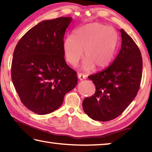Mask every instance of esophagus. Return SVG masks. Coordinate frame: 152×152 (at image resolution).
<instances>
[{"instance_id": "esophagus-1", "label": "esophagus", "mask_w": 152, "mask_h": 152, "mask_svg": "<svg viewBox=\"0 0 152 152\" xmlns=\"http://www.w3.org/2000/svg\"><path fill=\"white\" fill-rule=\"evenodd\" d=\"M78 77H79V79H80V80H83V79H85L86 78V76L83 73H78Z\"/></svg>"}]
</instances>
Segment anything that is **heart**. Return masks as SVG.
I'll return each mask as SVG.
<instances>
[{"mask_svg":"<svg viewBox=\"0 0 152 152\" xmlns=\"http://www.w3.org/2000/svg\"><path fill=\"white\" fill-rule=\"evenodd\" d=\"M118 34L112 27L100 23L84 25L69 35L63 43V52L66 61L75 66L83 55L86 59L83 69L90 71L96 66L104 69L111 64L118 48Z\"/></svg>","mask_w":152,"mask_h":152,"instance_id":"heart-1","label":"heart"}]
</instances>
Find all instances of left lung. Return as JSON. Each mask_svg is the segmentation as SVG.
Instances as JSON below:
<instances>
[{
  "label": "left lung",
  "instance_id": "obj_1",
  "mask_svg": "<svg viewBox=\"0 0 152 152\" xmlns=\"http://www.w3.org/2000/svg\"><path fill=\"white\" fill-rule=\"evenodd\" d=\"M122 46L113 63L91 75L96 92L83 101L85 113L92 120L107 122L120 115L136 96L140 88L143 60L138 46L120 29Z\"/></svg>",
  "mask_w": 152,
  "mask_h": 152
}]
</instances>
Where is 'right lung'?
<instances>
[{
	"label": "right lung",
	"instance_id": "1",
	"mask_svg": "<svg viewBox=\"0 0 152 152\" xmlns=\"http://www.w3.org/2000/svg\"><path fill=\"white\" fill-rule=\"evenodd\" d=\"M72 20L60 17L43 21L20 39L14 50L11 79L21 102L45 115L62 105L65 94L77 83L63 52L64 36Z\"/></svg>",
	"mask_w": 152,
	"mask_h": 152
}]
</instances>
